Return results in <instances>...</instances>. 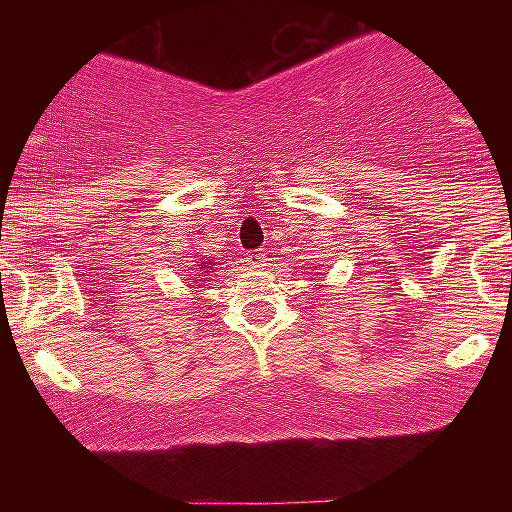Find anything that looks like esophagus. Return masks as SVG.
I'll use <instances>...</instances> for the list:
<instances>
[{
	"instance_id": "esophagus-1",
	"label": "esophagus",
	"mask_w": 512,
	"mask_h": 512,
	"mask_svg": "<svg viewBox=\"0 0 512 512\" xmlns=\"http://www.w3.org/2000/svg\"><path fill=\"white\" fill-rule=\"evenodd\" d=\"M248 256V264L251 266H264L266 261V253H246Z\"/></svg>"
}]
</instances>
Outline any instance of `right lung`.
Here are the masks:
<instances>
[{"mask_svg":"<svg viewBox=\"0 0 512 512\" xmlns=\"http://www.w3.org/2000/svg\"><path fill=\"white\" fill-rule=\"evenodd\" d=\"M205 271H207V264H205V261H200V264H197V274H194V277H197V279L207 277Z\"/></svg>","mask_w":512,"mask_h":512,"instance_id":"obj_1","label":"right lung"}]
</instances>
